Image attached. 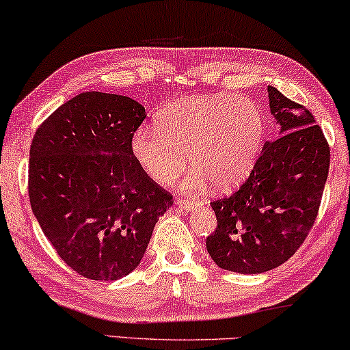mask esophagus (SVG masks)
Instances as JSON below:
<instances>
[{"instance_id": "obj_1", "label": "esophagus", "mask_w": 350, "mask_h": 350, "mask_svg": "<svg viewBox=\"0 0 350 350\" xmlns=\"http://www.w3.org/2000/svg\"><path fill=\"white\" fill-rule=\"evenodd\" d=\"M175 204L178 207L185 208V211H191V208L198 206V201H193V199H185V198H176Z\"/></svg>"}]
</instances>
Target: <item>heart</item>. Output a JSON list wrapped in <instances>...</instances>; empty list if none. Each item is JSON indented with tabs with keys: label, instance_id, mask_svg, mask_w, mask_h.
Here are the masks:
<instances>
[{
	"label": "heart",
	"instance_id": "1",
	"mask_svg": "<svg viewBox=\"0 0 350 350\" xmlns=\"http://www.w3.org/2000/svg\"><path fill=\"white\" fill-rule=\"evenodd\" d=\"M265 117L258 104L233 94L189 96L167 106L156 129L143 126L131 138V152L144 174L159 185L193 169L185 188L196 189L212 180L226 189L252 170L264 143Z\"/></svg>",
	"mask_w": 350,
	"mask_h": 350
}]
</instances>
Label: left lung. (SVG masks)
<instances>
[{
	"instance_id": "8db88e82",
	"label": "left lung",
	"mask_w": 350,
	"mask_h": 350,
	"mask_svg": "<svg viewBox=\"0 0 350 350\" xmlns=\"http://www.w3.org/2000/svg\"><path fill=\"white\" fill-rule=\"evenodd\" d=\"M281 130L264 144L249 178L211 202L217 228L207 252L220 269L262 273L284 264L314 226L329 170V144L302 104L269 86Z\"/></svg>"
}]
</instances>
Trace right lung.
<instances>
[{
    "mask_svg": "<svg viewBox=\"0 0 350 350\" xmlns=\"http://www.w3.org/2000/svg\"><path fill=\"white\" fill-rule=\"evenodd\" d=\"M144 119V107L129 96L80 93L31 139V211L57 256L85 278L112 281L133 271L174 201L131 152Z\"/></svg>",
    "mask_w": 350,
    "mask_h": 350,
    "instance_id": "right-lung-1",
    "label": "right lung"
}]
</instances>
